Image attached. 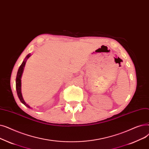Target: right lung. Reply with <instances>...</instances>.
Wrapping results in <instances>:
<instances>
[{"instance_id": "add662e5", "label": "right lung", "mask_w": 149, "mask_h": 149, "mask_svg": "<svg viewBox=\"0 0 149 149\" xmlns=\"http://www.w3.org/2000/svg\"><path fill=\"white\" fill-rule=\"evenodd\" d=\"M30 56H31L30 54L27 55V56L26 57V59H28ZM25 62H26V61H24L22 63V64L20 65L19 70H18L17 77H16V90H17V96L19 98L20 102L22 104H24L25 106H26L27 107L31 108L30 106L28 104H26V102L24 101V99L22 97V93H21V79H21V76H22V74L23 73V70H24V68L25 65Z\"/></svg>"}]
</instances>
